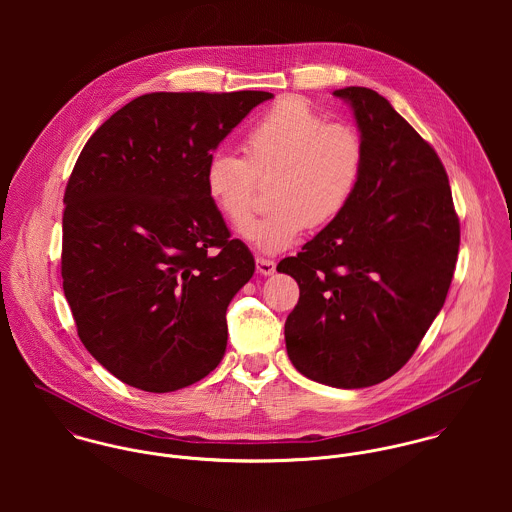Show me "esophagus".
I'll list each match as a JSON object with an SVG mask.
<instances>
[{"label":"esophagus","mask_w":512,"mask_h":512,"mask_svg":"<svg viewBox=\"0 0 512 512\" xmlns=\"http://www.w3.org/2000/svg\"><path fill=\"white\" fill-rule=\"evenodd\" d=\"M256 270L262 276H272L276 272V262L270 258H264V256H256Z\"/></svg>","instance_id":"obj_1"}]
</instances>
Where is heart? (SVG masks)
Instances as JSON below:
<instances>
[{
	"label": "heart",
	"instance_id": "heart-1",
	"mask_svg": "<svg viewBox=\"0 0 512 512\" xmlns=\"http://www.w3.org/2000/svg\"><path fill=\"white\" fill-rule=\"evenodd\" d=\"M242 157L215 151L205 165V191L220 217L243 228L253 214L255 181L275 177V209L244 229L264 252H280L309 226L339 219L353 203L366 151L357 128L327 122L301 98H284L242 136Z\"/></svg>",
	"mask_w": 512,
	"mask_h": 512
}]
</instances>
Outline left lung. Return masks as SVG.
<instances>
[{
  "mask_svg": "<svg viewBox=\"0 0 512 512\" xmlns=\"http://www.w3.org/2000/svg\"><path fill=\"white\" fill-rule=\"evenodd\" d=\"M353 108L365 175L347 211L278 272L299 286L286 349L307 378L365 388L410 361L449 290L459 219L445 167L378 92H333Z\"/></svg>",
  "mask_w": 512,
  "mask_h": 512,
  "instance_id": "8db88e82",
  "label": "left lung"
}]
</instances>
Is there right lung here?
<instances>
[{"instance_id":"right-lung-1","label":"right lung","mask_w":512,"mask_h":512,"mask_svg":"<svg viewBox=\"0 0 512 512\" xmlns=\"http://www.w3.org/2000/svg\"><path fill=\"white\" fill-rule=\"evenodd\" d=\"M270 98L151 92L82 147L63 199V290L82 345L118 380L173 392L222 361L226 307L254 258L209 201L205 165Z\"/></svg>"}]
</instances>
